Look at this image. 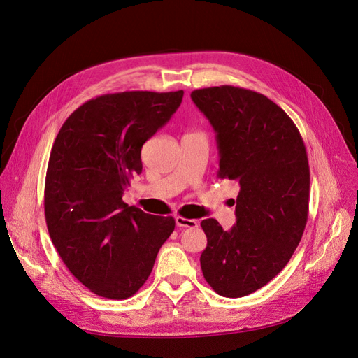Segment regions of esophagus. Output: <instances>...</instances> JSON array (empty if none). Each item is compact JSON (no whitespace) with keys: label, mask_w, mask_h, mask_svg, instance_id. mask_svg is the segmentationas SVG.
Here are the masks:
<instances>
[{"label":"esophagus","mask_w":358,"mask_h":358,"mask_svg":"<svg viewBox=\"0 0 358 358\" xmlns=\"http://www.w3.org/2000/svg\"><path fill=\"white\" fill-rule=\"evenodd\" d=\"M176 224H177V227H181V228H194V227H197V221L187 220V217H184V216H177Z\"/></svg>","instance_id":"obj_1"}]
</instances>
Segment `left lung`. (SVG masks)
<instances>
[{"mask_svg":"<svg viewBox=\"0 0 358 358\" xmlns=\"http://www.w3.org/2000/svg\"><path fill=\"white\" fill-rule=\"evenodd\" d=\"M220 150L217 178L237 181V222L224 231L201 221L208 245L200 256L206 282L238 299L265 287L297 248L307 224L310 169L299 129L262 93L215 86L192 92Z\"/></svg>","mask_w":358,"mask_h":358,"instance_id":"8db88e82","label":"left lung"}]
</instances>
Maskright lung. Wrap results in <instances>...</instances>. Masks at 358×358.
Segmentation results:
<instances>
[{"mask_svg":"<svg viewBox=\"0 0 358 358\" xmlns=\"http://www.w3.org/2000/svg\"><path fill=\"white\" fill-rule=\"evenodd\" d=\"M182 90L108 93L66 120L51 149L45 220L69 271L92 292L126 300L149 278L173 216L129 206L122 194L142 173L146 141L169 121Z\"/></svg>","mask_w":358,"mask_h":358,"instance_id":"1","label":"right lung"}]
</instances>
